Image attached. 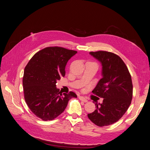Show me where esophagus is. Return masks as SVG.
I'll use <instances>...</instances> for the list:
<instances>
[{
	"mask_svg": "<svg viewBox=\"0 0 150 150\" xmlns=\"http://www.w3.org/2000/svg\"><path fill=\"white\" fill-rule=\"evenodd\" d=\"M79 99H80L81 100H82V101L84 102H88L87 99H85V98H83V96H79Z\"/></svg>",
	"mask_w": 150,
	"mask_h": 150,
	"instance_id": "esophagus-1",
	"label": "esophagus"
}]
</instances>
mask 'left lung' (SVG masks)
Returning <instances> with one entry per match:
<instances>
[{"instance_id":"1","label":"left lung","mask_w":150,"mask_h":150,"mask_svg":"<svg viewBox=\"0 0 150 150\" xmlns=\"http://www.w3.org/2000/svg\"><path fill=\"white\" fill-rule=\"evenodd\" d=\"M102 65V79L92 91L103 98L102 103L96 102V109L88 114L89 119L99 127L117 122L127 111L133 98V84L128 68L122 59L112 52H90Z\"/></svg>"}]
</instances>
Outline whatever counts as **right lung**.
I'll use <instances>...</instances> for the list:
<instances>
[{
  "label": "right lung",
  "instance_id": "add662e5",
  "mask_svg": "<svg viewBox=\"0 0 150 150\" xmlns=\"http://www.w3.org/2000/svg\"><path fill=\"white\" fill-rule=\"evenodd\" d=\"M76 51L62 47H47L35 54L25 68L23 87L25 102L31 111L43 120L56 118L66 108L68 101L77 95L62 94L57 81L65 75L68 61Z\"/></svg>",
  "mask_w": 150,
  "mask_h": 150
}]
</instances>
